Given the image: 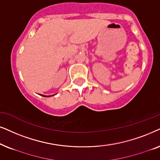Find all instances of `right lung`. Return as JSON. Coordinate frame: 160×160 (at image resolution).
<instances>
[{
    "label": "right lung",
    "instance_id": "add662e5",
    "mask_svg": "<svg viewBox=\"0 0 160 160\" xmlns=\"http://www.w3.org/2000/svg\"><path fill=\"white\" fill-rule=\"evenodd\" d=\"M42 96H43V97H50V96H44V95H42Z\"/></svg>",
    "mask_w": 160,
    "mask_h": 160
}]
</instances>
